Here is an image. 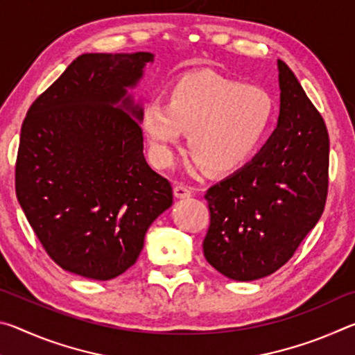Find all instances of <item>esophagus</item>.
<instances>
[{
  "label": "esophagus",
  "instance_id": "1",
  "mask_svg": "<svg viewBox=\"0 0 355 355\" xmlns=\"http://www.w3.org/2000/svg\"><path fill=\"white\" fill-rule=\"evenodd\" d=\"M173 194H175L177 199H186V197L192 196V188L188 184L178 183L175 184V188H173Z\"/></svg>",
  "mask_w": 355,
  "mask_h": 355
}]
</instances>
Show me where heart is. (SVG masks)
<instances>
[{
  "instance_id": "heart-1",
  "label": "heart",
  "mask_w": 355,
  "mask_h": 355,
  "mask_svg": "<svg viewBox=\"0 0 355 355\" xmlns=\"http://www.w3.org/2000/svg\"><path fill=\"white\" fill-rule=\"evenodd\" d=\"M274 116L275 103L266 89L202 70L180 78L167 103L144 107L142 128L159 166L171 163L172 148L188 131L192 158L203 169L225 173L258 152Z\"/></svg>"
}]
</instances>
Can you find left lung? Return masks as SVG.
<instances>
[{"mask_svg": "<svg viewBox=\"0 0 355 355\" xmlns=\"http://www.w3.org/2000/svg\"><path fill=\"white\" fill-rule=\"evenodd\" d=\"M280 116L249 164L207 191L203 255L233 280L280 269L316 225L329 192V133L297 78L277 61Z\"/></svg>", "mask_w": 355, "mask_h": 355, "instance_id": "left-lung-1", "label": "left lung"}]
</instances>
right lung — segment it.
<instances>
[{
    "mask_svg": "<svg viewBox=\"0 0 355 355\" xmlns=\"http://www.w3.org/2000/svg\"><path fill=\"white\" fill-rule=\"evenodd\" d=\"M152 53L78 56L29 107L15 192L42 248L64 271L111 280L173 202L144 158L142 110L127 97Z\"/></svg>",
    "mask_w": 355,
    "mask_h": 355,
    "instance_id": "obj_1",
    "label": "right lung"
}]
</instances>
